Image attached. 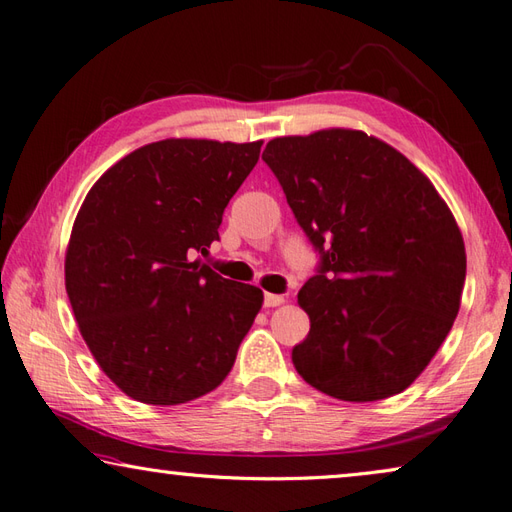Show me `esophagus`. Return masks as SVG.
<instances>
[{
	"instance_id": "34e87169",
	"label": "esophagus",
	"mask_w": 512,
	"mask_h": 512,
	"mask_svg": "<svg viewBox=\"0 0 512 512\" xmlns=\"http://www.w3.org/2000/svg\"><path fill=\"white\" fill-rule=\"evenodd\" d=\"M281 303H285V299H283L281 294H270V292L264 294V305H266V307H277V305H281Z\"/></svg>"
}]
</instances>
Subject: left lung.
<instances>
[{
    "label": "left lung",
    "instance_id": "1",
    "mask_svg": "<svg viewBox=\"0 0 512 512\" xmlns=\"http://www.w3.org/2000/svg\"><path fill=\"white\" fill-rule=\"evenodd\" d=\"M320 253L299 292L310 334L299 375L342 401H377L417 379L460 310L458 224L417 165L362 130L277 137L261 154Z\"/></svg>",
    "mask_w": 512,
    "mask_h": 512
}]
</instances>
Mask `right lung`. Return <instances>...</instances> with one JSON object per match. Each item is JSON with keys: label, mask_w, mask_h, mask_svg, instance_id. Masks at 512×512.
Listing matches in <instances>:
<instances>
[{"label": "right lung", "mask_w": 512, "mask_h": 512, "mask_svg": "<svg viewBox=\"0 0 512 512\" xmlns=\"http://www.w3.org/2000/svg\"><path fill=\"white\" fill-rule=\"evenodd\" d=\"M261 141L163 139L126 154L82 202L65 288L95 362L141 403L178 406L218 388L264 303L196 253L220 240L224 207Z\"/></svg>", "instance_id": "obj_1"}]
</instances>
